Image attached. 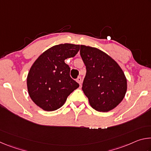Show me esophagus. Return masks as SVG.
<instances>
[{
  "instance_id": "obj_1",
  "label": "esophagus",
  "mask_w": 151,
  "mask_h": 151,
  "mask_svg": "<svg viewBox=\"0 0 151 151\" xmlns=\"http://www.w3.org/2000/svg\"><path fill=\"white\" fill-rule=\"evenodd\" d=\"M76 82H77L79 85H80V86H81V85H82V78H81V76H78V77L76 78Z\"/></svg>"
}]
</instances>
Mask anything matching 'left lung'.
<instances>
[{
    "label": "left lung",
    "mask_w": 151,
    "mask_h": 151,
    "mask_svg": "<svg viewBox=\"0 0 151 151\" xmlns=\"http://www.w3.org/2000/svg\"><path fill=\"white\" fill-rule=\"evenodd\" d=\"M80 55L86 66L82 89L89 103L99 112L119 105L127 92V78L115 60L96 48L81 45Z\"/></svg>",
    "instance_id": "8db88e82"
}]
</instances>
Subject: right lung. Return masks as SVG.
Returning a JSON list of instances; mask_svg holds the SVG:
<instances>
[{
  "instance_id": "right-lung-1",
  "label": "right lung",
  "mask_w": 151,
  "mask_h": 151,
  "mask_svg": "<svg viewBox=\"0 0 151 151\" xmlns=\"http://www.w3.org/2000/svg\"><path fill=\"white\" fill-rule=\"evenodd\" d=\"M80 45L60 44L45 51L32 65L27 76V88L32 101L40 108L53 111L60 108L78 83L70 76V68L65 63L74 57Z\"/></svg>"
}]
</instances>
